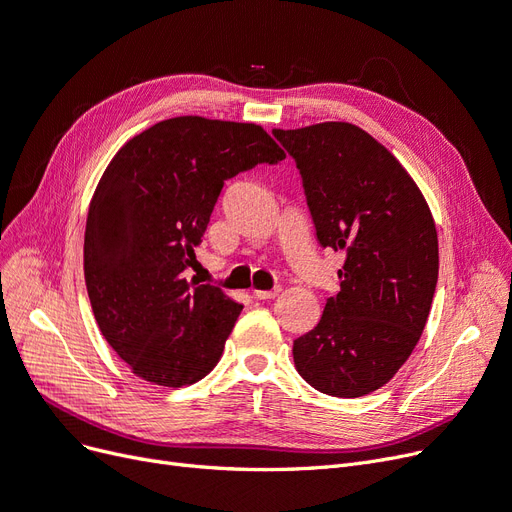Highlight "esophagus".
Returning a JSON list of instances; mask_svg holds the SVG:
<instances>
[{
    "mask_svg": "<svg viewBox=\"0 0 512 512\" xmlns=\"http://www.w3.org/2000/svg\"><path fill=\"white\" fill-rule=\"evenodd\" d=\"M278 293H280V287H276V289H272V291H253V295H255L257 299H274Z\"/></svg>",
    "mask_w": 512,
    "mask_h": 512,
    "instance_id": "esophagus-1",
    "label": "esophagus"
}]
</instances>
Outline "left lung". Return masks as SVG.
I'll list each match as a JSON object with an SVG mask.
<instances>
[{
  "label": "left lung",
  "mask_w": 512,
  "mask_h": 512,
  "mask_svg": "<svg viewBox=\"0 0 512 512\" xmlns=\"http://www.w3.org/2000/svg\"><path fill=\"white\" fill-rule=\"evenodd\" d=\"M295 160L320 246L344 251L339 293L293 342L304 380L356 399L388 384L426 327L439 278L430 208L390 151L348 122L272 130Z\"/></svg>",
  "instance_id": "8db88e82"
}]
</instances>
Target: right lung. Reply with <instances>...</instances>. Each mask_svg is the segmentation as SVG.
I'll list each match as a JSON object with an SVG mask.
<instances>
[{
  "instance_id": "1",
  "label": "right lung",
  "mask_w": 512,
  "mask_h": 512,
  "mask_svg": "<svg viewBox=\"0 0 512 512\" xmlns=\"http://www.w3.org/2000/svg\"><path fill=\"white\" fill-rule=\"evenodd\" d=\"M282 151L257 124L181 116L132 137L103 173L84 234L90 306L107 344L145 382L181 388L219 363L242 310L187 282L227 179Z\"/></svg>"
}]
</instances>
